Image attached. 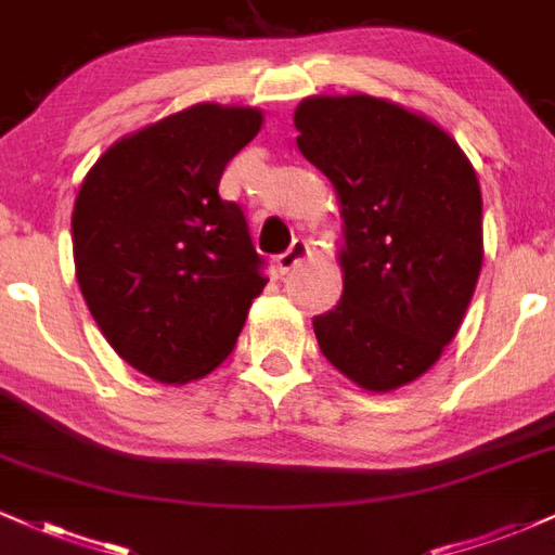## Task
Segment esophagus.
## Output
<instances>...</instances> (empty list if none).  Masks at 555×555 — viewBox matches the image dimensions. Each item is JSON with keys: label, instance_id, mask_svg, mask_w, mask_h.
I'll return each instance as SVG.
<instances>
[{"label": "esophagus", "instance_id": "obj_1", "mask_svg": "<svg viewBox=\"0 0 555 555\" xmlns=\"http://www.w3.org/2000/svg\"><path fill=\"white\" fill-rule=\"evenodd\" d=\"M308 258H310V245H308V242H305V240H295V242H292V245H289V250L279 256L276 266H279V271L286 273V271L297 269V266L302 263V260H308Z\"/></svg>", "mask_w": 555, "mask_h": 555}]
</instances>
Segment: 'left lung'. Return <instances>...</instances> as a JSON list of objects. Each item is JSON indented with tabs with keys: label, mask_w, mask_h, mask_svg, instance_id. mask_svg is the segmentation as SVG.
<instances>
[{
	"label": "left lung",
	"mask_w": 555,
	"mask_h": 555,
	"mask_svg": "<svg viewBox=\"0 0 555 555\" xmlns=\"http://www.w3.org/2000/svg\"><path fill=\"white\" fill-rule=\"evenodd\" d=\"M297 149L341 211L339 305L313 318L321 352L388 393L428 373L456 336L482 269V195L454 138L425 114L365 93L308 95Z\"/></svg>",
	"instance_id": "8db88e82"
}]
</instances>
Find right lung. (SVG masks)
<instances>
[{"instance_id":"add662e5","label":"right lung","mask_w":555,"mask_h":555,"mask_svg":"<svg viewBox=\"0 0 555 555\" xmlns=\"http://www.w3.org/2000/svg\"><path fill=\"white\" fill-rule=\"evenodd\" d=\"M263 125L258 106L195 104L119 138L73 208L75 276L114 352L182 386L219 367L263 292L224 167Z\"/></svg>"}]
</instances>
